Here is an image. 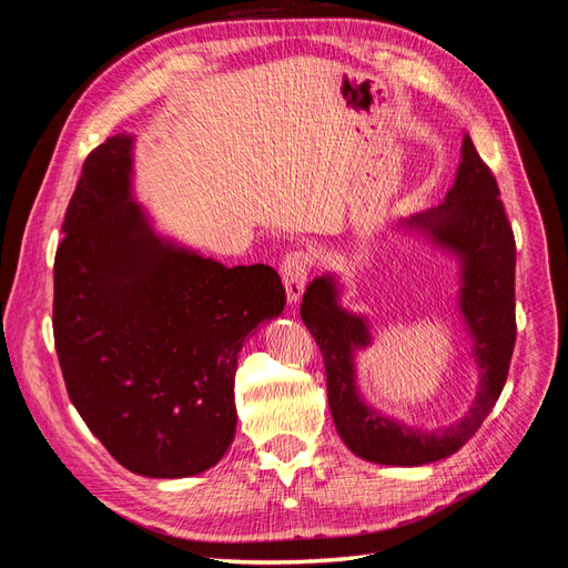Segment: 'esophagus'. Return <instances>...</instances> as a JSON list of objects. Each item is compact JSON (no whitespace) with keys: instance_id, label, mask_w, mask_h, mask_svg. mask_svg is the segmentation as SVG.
<instances>
[{"instance_id":"1","label":"esophagus","mask_w":568,"mask_h":568,"mask_svg":"<svg viewBox=\"0 0 568 568\" xmlns=\"http://www.w3.org/2000/svg\"><path fill=\"white\" fill-rule=\"evenodd\" d=\"M311 267H313V257H311V253H305V251L288 253L282 261V280H284L286 296H288L291 303L301 301L303 291H305L307 274H311Z\"/></svg>"}]
</instances>
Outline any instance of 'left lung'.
Instances as JSON below:
<instances>
[{
    "instance_id": "8db88e82",
    "label": "left lung",
    "mask_w": 568,
    "mask_h": 568,
    "mask_svg": "<svg viewBox=\"0 0 568 568\" xmlns=\"http://www.w3.org/2000/svg\"><path fill=\"white\" fill-rule=\"evenodd\" d=\"M409 225L428 230L438 244L464 257L462 313L476 338L480 384L469 415L459 424L419 432L376 415L355 390L353 348L367 346L365 322L341 311L336 288L326 277L307 286L301 303V320L324 357L326 395L338 436L357 457L398 467H419L448 457L478 432L505 388L517 341V244L500 201V186L493 170L478 156L469 134L464 136L462 163L448 199L438 209L412 217Z\"/></svg>"
}]
</instances>
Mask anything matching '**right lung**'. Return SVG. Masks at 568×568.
Listing matches in <instances>:
<instances>
[{
    "label": "right lung",
    "instance_id": "right-lung-1",
    "mask_svg": "<svg viewBox=\"0 0 568 568\" xmlns=\"http://www.w3.org/2000/svg\"><path fill=\"white\" fill-rule=\"evenodd\" d=\"M128 134L90 151L54 257V346L65 390L125 469L184 478L234 440L244 338L284 311L267 265L165 244L130 201Z\"/></svg>",
    "mask_w": 568,
    "mask_h": 568
}]
</instances>
